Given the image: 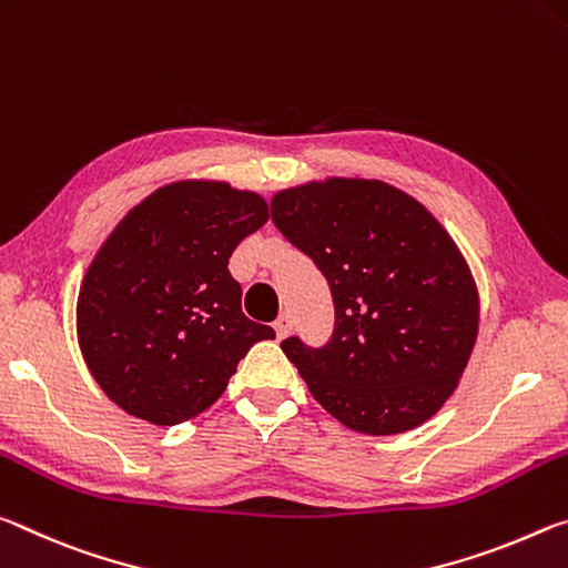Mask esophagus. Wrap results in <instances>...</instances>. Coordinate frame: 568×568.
<instances>
[{
  "mask_svg": "<svg viewBox=\"0 0 568 568\" xmlns=\"http://www.w3.org/2000/svg\"><path fill=\"white\" fill-rule=\"evenodd\" d=\"M274 329H276V337L278 339L290 337V332H292V317H290V314H282V317L274 322Z\"/></svg>",
  "mask_w": 568,
  "mask_h": 568,
  "instance_id": "obj_1",
  "label": "esophagus"
}]
</instances>
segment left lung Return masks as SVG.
Returning a JSON list of instances; mask_svg holds the SVG:
<instances>
[{
	"instance_id": "left-lung-1",
	"label": "left lung",
	"mask_w": 568,
	"mask_h": 568,
	"mask_svg": "<svg viewBox=\"0 0 568 568\" xmlns=\"http://www.w3.org/2000/svg\"><path fill=\"white\" fill-rule=\"evenodd\" d=\"M272 221L332 290L327 345L282 342L312 397L365 435L430 420L458 387L480 324L476 278L443 223L395 185L339 175L276 191Z\"/></svg>"
}]
</instances>
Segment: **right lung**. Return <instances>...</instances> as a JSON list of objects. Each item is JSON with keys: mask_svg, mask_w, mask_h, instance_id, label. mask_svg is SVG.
Returning <instances> with one entry per match:
<instances>
[{"mask_svg": "<svg viewBox=\"0 0 568 568\" xmlns=\"http://www.w3.org/2000/svg\"><path fill=\"white\" fill-rule=\"evenodd\" d=\"M268 219L256 191L175 181L130 209L78 294V342L102 393L153 425L216 403L241 357L274 329L241 312L234 248Z\"/></svg>", "mask_w": 568, "mask_h": 568, "instance_id": "add662e5", "label": "right lung"}]
</instances>
